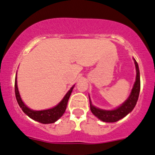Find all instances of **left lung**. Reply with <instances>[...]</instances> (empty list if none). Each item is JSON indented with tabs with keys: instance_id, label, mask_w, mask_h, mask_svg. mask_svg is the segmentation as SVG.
<instances>
[{
	"instance_id": "obj_1",
	"label": "left lung",
	"mask_w": 155,
	"mask_h": 155,
	"mask_svg": "<svg viewBox=\"0 0 155 155\" xmlns=\"http://www.w3.org/2000/svg\"><path fill=\"white\" fill-rule=\"evenodd\" d=\"M133 60H134L135 66H136V82L133 85L130 97L126 100L124 103H123V104H121L119 107L116 108L114 110H102L93 106L89 98L90 109H91V113L101 120L107 123L117 122V121L120 120L124 117H126L128 114H130L136 106L138 98H139V91H140V73H139V69L137 62L134 58H133Z\"/></svg>"
}]
</instances>
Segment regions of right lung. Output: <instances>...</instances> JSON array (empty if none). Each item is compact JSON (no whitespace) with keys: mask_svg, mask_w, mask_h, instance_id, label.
I'll return each mask as SVG.
<instances>
[{"mask_svg":"<svg viewBox=\"0 0 155 155\" xmlns=\"http://www.w3.org/2000/svg\"><path fill=\"white\" fill-rule=\"evenodd\" d=\"M16 79L17 78H16V79H15V94H16V101H17L18 104L19 105V107L22 110V111L28 117H29L30 118H31L34 120L38 121V122L44 124H53V123L56 122L59 118H61L62 117L63 114L65 112L66 109H67V103H68V100L70 98V96L71 94L72 91H73V88H74V85L69 90L68 92L66 94L64 98L62 99V101L57 106L51 108V109L43 110H31L30 108H28L22 102L20 95H19V90H18L17 80H16Z\"/></svg>","mask_w":155,"mask_h":155,"instance_id":"add662e5","label":"right lung"}]
</instances>
